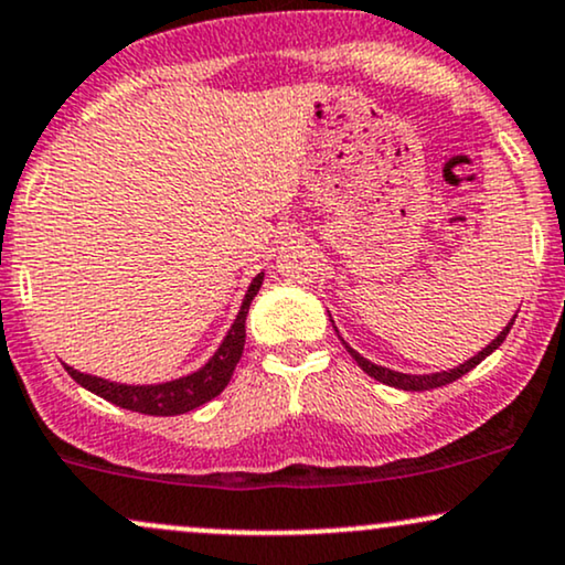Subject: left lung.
<instances>
[{
  "mask_svg": "<svg viewBox=\"0 0 565 565\" xmlns=\"http://www.w3.org/2000/svg\"><path fill=\"white\" fill-rule=\"evenodd\" d=\"M513 321H515V316L511 318V323H508L505 329H502L500 334L494 337L492 342H489L484 350L477 352V355H473L471 360H466V363H460L458 369H450V371H439V373H399V371L384 369V365H376V363H371V360H365L363 355H360V352L352 350L350 344L344 342V339H342V344H344V348H348L350 355L355 358V363L360 365V369H363L365 373H369L371 379H376V382H382V384H390V386H397V390H405V392H426V390H437V386L452 384L455 379H460V376H463V373H468V371H473V369H477V365L481 363V360H484L487 355H492V352L498 350L502 342H505V337H508V331H511ZM331 323H334V321H331ZM334 331H337V326H334ZM337 334H339V331H337Z\"/></svg>",
  "mask_w": 565,
  "mask_h": 565,
  "instance_id": "8db88e82",
  "label": "left lung"
}]
</instances>
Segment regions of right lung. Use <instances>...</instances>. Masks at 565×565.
Returning a JSON list of instances; mask_svg holds the SVG:
<instances>
[{
    "instance_id": "right-lung-1",
    "label": "right lung",
    "mask_w": 565,
    "mask_h": 565,
    "mask_svg": "<svg viewBox=\"0 0 565 565\" xmlns=\"http://www.w3.org/2000/svg\"><path fill=\"white\" fill-rule=\"evenodd\" d=\"M263 274H257L249 284L247 295H244V302L239 308V316L231 323L228 334L223 337L221 348L215 350V355L202 365L200 371L189 373V376L173 379V382L162 384H118L107 382V379L88 376V373H81L71 365H65V371L71 373L76 382L84 386V390L99 394L107 403L126 407V411L145 413V416H181V413L194 411V407L210 403V399L217 397L226 384L231 382V373H234L236 363H239L242 350H244V323H247L249 305H253L255 295L260 291Z\"/></svg>"
}]
</instances>
